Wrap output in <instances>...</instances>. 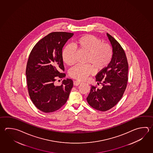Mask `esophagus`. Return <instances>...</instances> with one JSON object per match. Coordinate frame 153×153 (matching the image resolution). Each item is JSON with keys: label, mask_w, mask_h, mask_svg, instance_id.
<instances>
[{"label": "esophagus", "mask_w": 153, "mask_h": 153, "mask_svg": "<svg viewBox=\"0 0 153 153\" xmlns=\"http://www.w3.org/2000/svg\"><path fill=\"white\" fill-rule=\"evenodd\" d=\"M80 84H81V82H79V81H75L74 82V85L75 86H78Z\"/></svg>", "instance_id": "1"}]
</instances>
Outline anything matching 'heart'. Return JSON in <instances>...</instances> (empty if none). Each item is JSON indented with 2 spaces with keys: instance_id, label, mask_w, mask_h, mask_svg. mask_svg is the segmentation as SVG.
Here are the masks:
<instances>
[{
  "instance_id": "heart-1",
  "label": "heart",
  "mask_w": 153,
  "mask_h": 153,
  "mask_svg": "<svg viewBox=\"0 0 153 153\" xmlns=\"http://www.w3.org/2000/svg\"><path fill=\"white\" fill-rule=\"evenodd\" d=\"M73 47L78 52L86 53L85 65H75L69 71L70 76L78 81H83L94 72L104 69L111 61L113 50L109 44L91 35H85L77 39L72 44ZM76 51L72 47L67 46L62 51V57L64 63L68 66L75 63ZM91 65L90 66L89 64Z\"/></svg>"
}]
</instances>
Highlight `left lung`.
<instances>
[{"instance_id":"8db88e82","label":"left lung","mask_w":153,"mask_h":153,"mask_svg":"<svg viewBox=\"0 0 153 153\" xmlns=\"http://www.w3.org/2000/svg\"><path fill=\"white\" fill-rule=\"evenodd\" d=\"M107 36L113 48V57L109 64L96 76L97 84L102 88L92 85L87 100L91 107L105 111L114 107L121 100L127 87L128 64L124 50L109 33Z\"/></svg>"}]
</instances>
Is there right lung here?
I'll list each match as a JSON object with an SVG mask.
<instances>
[{
    "label": "right lung",
    "instance_id": "obj_1",
    "mask_svg": "<svg viewBox=\"0 0 153 153\" xmlns=\"http://www.w3.org/2000/svg\"><path fill=\"white\" fill-rule=\"evenodd\" d=\"M73 33L53 32L40 39L33 48L27 63V85L30 98L35 106L44 113H52L66 103L73 87L71 79H64L56 86L57 77L66 75L62 54L64 45Z\"/></svg>",
    "mask_w": 153,
    "mask_h": 153
}]
</instances>
